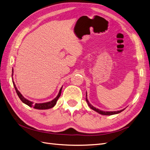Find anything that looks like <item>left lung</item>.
Here are the masks:
<instances>
[{
	"instance_id": "left-lung-1",
	"label": "left lung",
	"mask_w": 150,
	"mask_h": 150,
	"mask_svg": "<svg viewBox=\"0 0 150 150\" xmlns=\"http://www.w3.org/2000/svg\"><path fill=\"white\" fill-rule=\"evenodd\" d=\"M86 102H87L88 106L92 109V110H93L94 111H96L97 112L99 113V114L101 115H115V114H117V113H120L121 112V111H124L125 109H123V110H121L120 111H101L100 110H99V109H96V108H94V106H93L92 104H91L89 103V102L88 101V99H87V93H86Z\"/></svg>"
}]
</instances>
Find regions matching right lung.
I'll return each mask as SVG.
<instances>
[{"instance_id": "add662e5", "label": "right lung", "mask_w": 150, "mask_h": 150, "mask_svg": "<svg viewBox=\"0 0 150 150\" xmlns=\"http://www.w3.org/2000/svg\"><path fill=\"white\" fill-rule=\"evenodd\" d=\"M13 69H12V76H13ZM12 80H13V78H12ZM12 83L13 84V86H14V88L16 89V91L18 95V96L20 98L21 100L22 101V102H23L24 104H27V105H28L30 107H33L35 109H37V110H47V109H50V108H52V107H54V106L56 105V104L57 103V101L58 100L59 98L61 96V90L62 87L60 89L59 91V93L57 94V96H56V98H54L53 100H52L51 101H49L47 103H35V104H33V103L32 101H30L28 99H26L21 94V93L18 91V89H17L16 84L13 82V81H12Z\"/></svg>"}]
</instances>
